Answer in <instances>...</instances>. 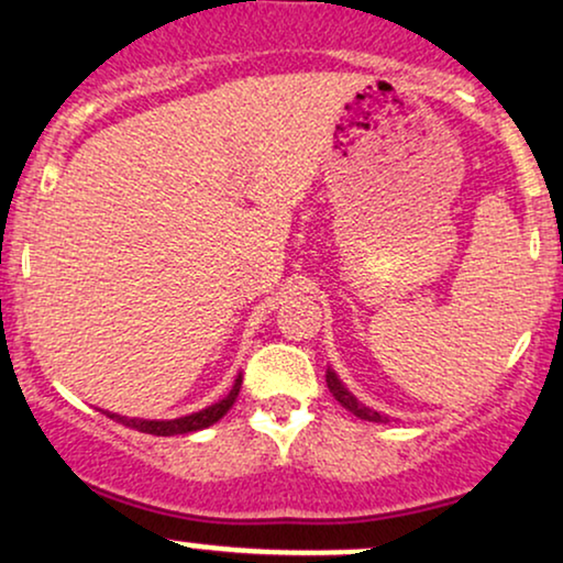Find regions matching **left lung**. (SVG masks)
Listing matches in <instances>:
<instances>
[{"label": "left lung", "instance_id": "left-lung-1", "mask_svg": "<svg viewBox=\"0 0 563 563\" xmlns=\"http://www.w3.org/2000/svg\"><path fill=\"white\" fill-rule=\"evenodd\" d=\"M325 380H328V389H331V394L335 397V402H339L341 407H346V410L352 412V416L363 418V421H373V423H389V418L380 416V412L373 410V407H367V405L360 402V399L346 389L344 380L335 376L333 367H328V371H325Z\"/></svg>", "mask_w": 563, "mask_h": 563}]
</instances>
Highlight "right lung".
<instances>
[{"instance_id": "right-lung-1", "label": "right lung", "mask_w": 563, "mask_h": 563, "mask_svg": "<svg viewBox=\"0 0 563 563\" xmlns=\"http://www.w3.org/2000/svg\"><path fill=\"white\" fill-rule=\"evenodd\" d=\"M241 384H243V376H238L235 384H232V389L224 394V397L219 399V402L203 407V410H198V412H190V416L172 418V421H151V418H126V416H119V412H108V410H106V416L113 418V421L129 426V429L142 431V434H153V437L190 434V431H200V429H209V426H214L219 418H222L224 412H228L230 407L235 405L238 391H241Z\"/></svg>"}]
</instances>
